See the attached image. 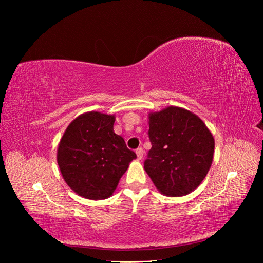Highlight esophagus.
I'll list each match as a JSON object with an SVG mask.
<instances>
[{"label":"esophagus","mask_w":263,"mask_h":263,"mask_svg":"<svg viewBox=\"0 0 263 263\" xmlns=\"http://www.w3.org/2000/svg\"><path fill=\"white\" fill-rule=\"evenodd\" d=\"M136 155H137L138 160H141L142 157H144V150H142V148H138L136 150Z\"/></svg>","instance_id":"34e87169"}]
</instances>
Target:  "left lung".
<instances>
[{"mask_svg":"<svg viewBox=\"0 0 263 263\" xmlns=\"http://www.w3.org/2000/svg\"><path fill=\"white\" fill-rule=\"evenodd\" d=\"M151 149L145 170L159 192L184 196L201 184L213 162L215 140L202 119L190 110L168 106L149 113Z\"/></svg>","mask_w":263,"mask_h":263,"instance_id":"1","label":"left lung"}]
</instances>
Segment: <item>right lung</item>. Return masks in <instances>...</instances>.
<instances>
[{"instance_id": "add662e5", "label": "right lung", "mask_w": 263, "mask_h": 263, "mask_svg": "<svg viewBox=\"0 0 263 263\" xmlns=\"http://www.w3.org/2000/svg\"><path fill=\"white\" fill-rule=\"evenodd\" d=\"M115 115L86 112L69 124L60 139L57 162L68 186L87 200H105L136 159L114 133Z\"/></svg>"}]
</instances>
